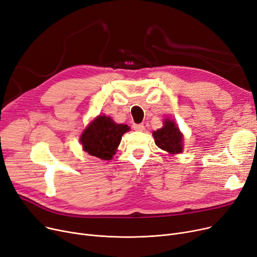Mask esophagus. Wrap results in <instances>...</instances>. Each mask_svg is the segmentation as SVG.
Masks as SVG:
<instances>
[{"label":"esophagus","instance_id":"esophagus-1","mask_svg":"<svg viewBox=\"0 0 257 257\" xmlns=\"http://www.w3.org/2000/svg\"><path fill=\"white\" fill-rule=\"evenodd\" d=\"M134 130H136L138 132H142L144 130V124L143 123H140V124H134L133 125Z\"/></svg>","mask_w":257,"mask_h":257}]
</instances>
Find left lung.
Here are the masks:
<instances>
[{"label": "left lung", "mask_w": 257, "mask_h": 257, "mask_svg": "<svg viewBox=\"0 0 257 257\" xmlns=\"http://www.w3.org/2000/svg\"><path fill=\"white\" fill-rule=\"evenodd\" d=\"M163 127L153 132L155 143L161 150L176 155L183 152V135L174 120L164 119Z\"/></svg>", "instance_id": "obj_1"}]
</instances>
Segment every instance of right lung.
Returning a JSON list of instances; mask_svg holds the SVG:
<instances>
[{
	"label": "right lung",
	"instance_id": "add662e5",
	"mask_svg": "<svg viewBox=\"0 0 257 257\" xmlns=\"http://www.w3.org/2000/svg\"><path fill=\"white\" fill-rule=\"evenodd\" d=\"M128 131L126 124H117L111 117L99 115L82 132L80 136L82 149L101 160H112L122 135Z\"/></svg>",
	"mask_w": 257,
	"mask_h": 257
}]
</instances>
